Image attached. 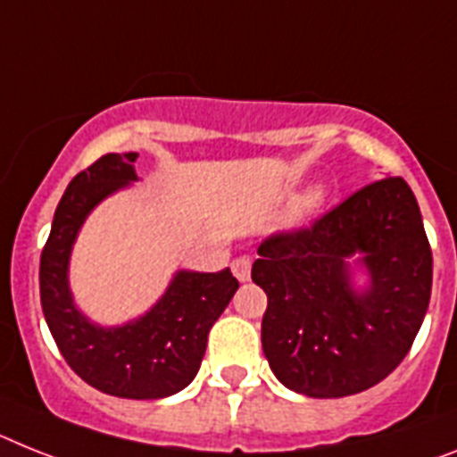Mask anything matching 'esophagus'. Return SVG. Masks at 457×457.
<instances>
[{"instance_id":"1","label":"esophagus","mask_w":457,"mask_h":457,"mask_svg":"<svg viewBox=\"0 0 457 457\" xmlns=\"http://www.w3.org/2000/svg\"><path fill=\"white\" fill-rule=\"evenodd\" d=\"M232 274L237 276V281H248V278H251V260H248L246 255L232 260Z\"/></svg>"}]
</instances>
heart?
Listing matches in <instances>:
<instances>
[{
	"label": "heart",
	"mask_w": 457,
	"mask_h": 457,
	"mask_svg": "<svg viewBox=\"0 0 457 457\" xmlns=\"http://www.w3.org/2000/svg\"><path fill=\"white\" fill-rule=\"evenodd\" d=\"M325 197H328V193H325L323 186L306 187L304 193L300 195V199H297V204H295V211H293L295 222L300 225V222H306L309 218L316 216L318 209L325 204Z\"/></svg>",
	"instance_id": "b5f03b06"
}]
</instances>
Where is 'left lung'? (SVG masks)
I'll return each instance as SVG.
<instances>
[{"label": "left lung", "mask_w": 457, "mask_h": 457, "mask_svg": "<svg viewBox=\"0 0 457 457\" xmlns=\"http://www.w3.org/2000/svg\"><path fill=\"white\" fill-rule=\"evenodd\" d=\"M258 255L262 351L287 390L346 397L404 360L432 290V251L404 179L362 187L313 228L267 239Z\"/></svg>", "instance_id": "1"}]
</instances>
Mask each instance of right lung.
I'll return each instance as SVG.
<instances>
[{"label":"right lung","instance_id":"add662e5","mask_svg":"<svg viewBox=\"0 0 457 457\" xmlns=\"http://www.w3.org/2000/svg\"><path fill=\"white\" fill-rule=\"evenodd\" d=\"M137 157L109 153L71 179L41 253V309L67 365L92 388L125 400H162L197 377L211 325L239 281L229 270H176L155 304L132 320L102 325L80 312L69 283L71 251L92 211L139 181Z\"/></svg>","mask_w":457,"mask_h":457}]
</instances>
